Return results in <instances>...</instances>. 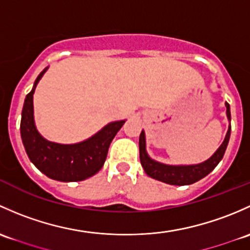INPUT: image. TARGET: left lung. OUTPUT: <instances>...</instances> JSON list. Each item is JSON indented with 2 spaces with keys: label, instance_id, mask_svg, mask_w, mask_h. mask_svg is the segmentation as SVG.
Listing matches in <instances>:
<instances>
[{
  "label": "left lung",
  "instance_id": "left-lung-1",
  "mask_svg": "<svg viewBox=\"0 0 250 250\" xmlns=\"http://www.w3.org/2000/svg\"><path fill=\"white\" fill-rule=\"evenodd\" d=\"M226 115L228 119L231 120L230 113V104L226 102ZM231 133V125H229V130L226 132L225 140L221 143V146L217 149L214 154L210 156L208 160L203 161L201 164L197 165H166L161 164L159 161L153 160L148 155L146 149V133L142 130L140 135V159L144 172L149 177L158 181L167 183L171 185H189L192 183L200 181L205 178L207 174H209L213 169L217 167V165L220 163L225 154L226 146L229 144Z\"/></svg>",
  "mask_w": 250,
  "mask_h": 250
}]
</instances>
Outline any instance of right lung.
Segmentation results:
<instances>
[{
	"instance_id": "1",
	"label": "right lung",
	"mask_w": 250,
	"mask_h": 250,
	"mask_svg": "<svg viewBox=\"0 0 250 250\" xmlns=\"http://www.w3.org/2000/svg\"><path fill=\"white\" fill-rule=\"evenodd\" d=\"M43 69L26 95L21 112L20 133L31 163L42 173L60 182H79L96 174L106 161L108 148L125 120L113 122L83 142L60 144L41 136L33 119V92L45 73Z\"/></svg>"
}]
</instances>
